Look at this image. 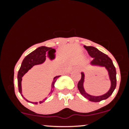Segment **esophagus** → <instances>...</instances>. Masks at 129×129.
<instances>
[{
	"mask_svg": "<svg viewBox=\"0 0 129 129\" xmlns=\"http://www.w3.org/2000/svg\"><path fill=\"white\" fill-rule=\"evenodd\" d=\"M81 68H79V69H78V71H81Z\"/></svg>",
	"mask_w": 129,
	"mask_h": 129,
	"instance_id": "34e87169",
	"label": "esophagus"
}]
</instances>
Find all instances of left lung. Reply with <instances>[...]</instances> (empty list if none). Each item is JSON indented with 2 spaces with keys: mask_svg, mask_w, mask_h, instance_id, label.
Here are the masks:
<instances>
[{
  "mask_svg": "<svg viewBox=\"0 0 129 129\" xmlns=\"http://www.w3.org/2000/svg\"><path fill=\"white\" fill-rule=\"evenodd\" d=\"M88 51L89 55L93 59L90 63L91 66L104 67L107 71L109 79L110 81V87L109 91L105 94L100 96H94L87 93L84 87L85 82V74L81 72V79L78 84V88L79 92L84 98L91 102H100L110 97L116 86V72L113 62L110 57L106 54L100 51L98 49L91 46H84Z\"/></svg>",
  "mask_w": 129,
  "mask_h": 129,
  "instance_id": "8db88e82",
  "label": "left lung"
}]
</instances>
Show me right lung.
Segmentation results:
<instances>
[{
    "mask_svg": "<svg viewBox=\"0 0 129 129\" xmlns=\"http://www.w3.org/2000/svg\"><path fill=\"white\" fill-rule=\"evenodd\" d=\"M55 51V49L52 48H50V47H47L45 46H42V47H40L39 48H38L36 49L35 51H32L31 53H29V54H28L24 58V59L22 61L21 66H20V69H19L18 74H17V82H18V87H19V93H20L21 96L23 98L25 99V100L28 103H31L34 104H38V102H31L27 100L26 98H25V97L23 96V94H22V77L23 76V75L27 73L28 72L29 70H30L33 66H36V65H39L42 64L45 61L46 59V52L48 51V55L49 56L50 55V53L52 51ZM60 76H56L54 77L53 80L52 84H51V91L49 93V95L51 94L53 91V88H54V83L56 82V80L57 78ZM47 97H46L45 98H44V100L39 101V103L40 104L44 103L45 101L47 100Z\"/></svg>",
    "mask_w": 129,
    "mask_h": 129,
    "instance_id": "1",
    "label": "right lung"
}]
</instances>
